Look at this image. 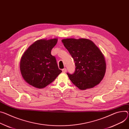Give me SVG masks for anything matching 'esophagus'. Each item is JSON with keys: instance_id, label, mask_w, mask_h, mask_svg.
Returning a JSON list of instances; mask_svg holds the SVG:
<instances>
[{"instance_id": "1", "label": "esophagus", "mask_w": 129, "mask_h": 129, "mask_svg": "<svg viewBox=\"0 0 129 129\" xmlns=\"http://www.w3.org/2000/svg\"><path fill=\"white\" fill-rule=\"evenodd\" d=\"M66 71H67V69L66 68H64L62 69V72L63 73H65L66 72Z\"/></svg>"}]
</instances>
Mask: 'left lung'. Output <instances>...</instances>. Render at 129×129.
Instances as JSON below:
<instances>
[{
    "instance_id": "1",
    "label": "left lung",
    "mask_w": 129,
    "mask_h": 129,
    "mask_svg": "<svg viewBox=\"0 0 129 129\" xmlns=\"http://www.w3.org/2000/svg\"><path fill=\"white\" fill-rule=\"evenodd\" d=\"M62 42L75 62L74 73H67L72 83L81 90L98 85L106 71L104 55L98 47L86 39H66Z\"/></svg>"
}]
</instances>
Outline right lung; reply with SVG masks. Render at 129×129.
<instances>
[{"instance_id":"1","label":"right lung","mask_w":129,"mask_h":129,"mask_svg":"<svg viewBox=\"0 0 129 129\" xmlns=\"http://www.w3.org/2000/svg\"><path fill=\"white\" fill-rule=\"evenodd\" d=\"M57 39H41L32 44L23 54L20 62L22 77L27 83L38 88L47 86L62 73L51 50Z\"/></svg>"}]
</instances>
